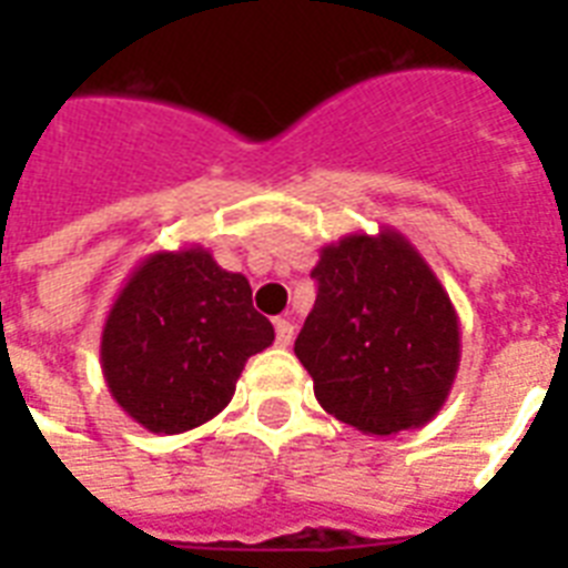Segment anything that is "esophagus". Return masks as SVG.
Here are the masks:
<instances>
[{"label": "esophagus", "mask_w": 568, "mask_h": 568, "mask_svg": "<svg viewBox=\"0 0 568 568\" xmlns=\"http://www.w3.org/2000/svg\"><path fill=\"white\" fill-rule=\"evenodd\" d=\"M274 329H276V345L280 347H288L294 338V324L288 318H276L274 321Z\"/></svg>", "instance_id": "34e87169"}]
</instances>
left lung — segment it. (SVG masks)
Returning a JSON list of instances; mask_svg holds the SVG:
<instances>
[{
  "instance_id": "8db88e82",
  "label": "left lung",
  "mask_w": 568,
  "mask_h": 568,
  "mask_svg": "<svg viewBox=\"0 0 568 568\" xmlns=\"http://www.w3.org/2000/svg\"><path fill=\"white\" fill-rule=\"evenodd\" d=\"M318 297L294 354L333 418L368 436L439 413L459 368V318L439 276L397 230L321 247Z\"/></svg>"
}]
</instances>
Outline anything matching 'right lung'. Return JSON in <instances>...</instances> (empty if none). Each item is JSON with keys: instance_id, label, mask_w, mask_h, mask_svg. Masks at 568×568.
<instances>
[{"instance_id": "1", "label": "right lung", "mask_w": 568, "mask_h": 568, "mask_svg": "<svg viewBox=\"0 0 568 568\" xmlns=\"http://www.w3.org/2000/svg\"><path fill=\"white\" fill-rule=\"evenodd\" d=\"M274 342L244 274L200 244L159 250L129 274L102 327L111 397L150 433L194 430L235 395L244 363Z\"/></svg>"}]
</instances>
